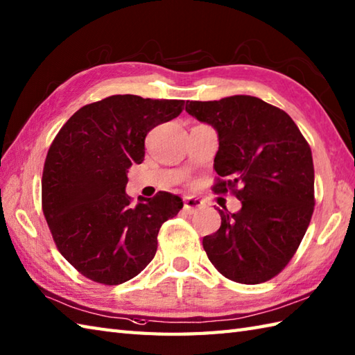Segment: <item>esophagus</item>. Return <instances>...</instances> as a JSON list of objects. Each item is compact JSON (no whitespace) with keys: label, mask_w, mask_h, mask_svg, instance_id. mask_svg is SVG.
Instances as JSON below:
<instances>
[{"label":"esophagus","mask_w":355,"mask_h":355,"mask_svg":"<svg viewBox=\"0 0 355 355\" xmlns=\"http://www.w3.org/2000/svg\"><path fill=\"white\" fill-rule=\"evenodd\" d=\"M202 206H205V202H202L200 198H193V197H189V198H184V212L187 214H195L197 210H200Z\"/></svg>","instance_id":"34e87169"}]
</instances>
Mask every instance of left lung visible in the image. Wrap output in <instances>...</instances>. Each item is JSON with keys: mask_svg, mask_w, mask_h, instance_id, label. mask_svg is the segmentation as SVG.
Returning <instances> with one entry per match:
<instances>
[{"mask_svg": "<svg viewBox=\"0 0 355 355\" xmlns=\"http://www.w3.org/2000/svg\"><path fill=\"white\" fill-rule=\"evenodd\" d=\"M186 111L218 132L214 191H232L243 205L236 214L218 209L220 229L202 238L207 258L230 281L266 282L285 268L310 225L311 148L285 111L258 97L187 101Z\"/></svg>", "mask_w": 355, "mask_h": 355, "instance_id": "1", "label": "left lung"}]
</instances>
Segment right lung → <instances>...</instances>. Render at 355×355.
<instances>
[{
    "instance_id": "add662e5",
    "label": "right lung",
    "mask_w": 355,
    "mask_h": 355,
    "mask_svg": "<svg viewBox=\"0 0 355 355\" xmlns=\"http://www.w3.org/2000/svg\"><path fill=\"white\" fill-rule=\"evenodd\" d=\"M184 101L116 94L67 120L42 171V212L53 241L80 275L103 285L137 276L154 259L162 224L183 201L169 192L132 205L126 172L145 158V139Z\"/></svg>"
}]
</instances>
